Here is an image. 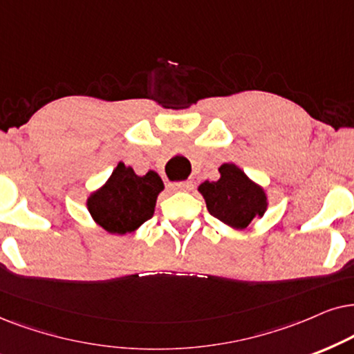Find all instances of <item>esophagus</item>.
<instances>
[{
    "label": "esophagus",
    "mask_w": 354,
    "mask_h": 354,
    "mask_svg": "<svg viewBox=\"0 0 354 354\" xmlns=\"http://www.w3.org/2000/svg\"><path fill=\"white\" fill-rule=\"evenodd\" d=\"M192 183L191 181H178V183H171L169 187L171 191H191L192 189Z\"/></svg>",
    "instance_id": "1"
}]
</instances>
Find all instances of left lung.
<instances>
[{"label": "left lung", "mask_w": 354, "mask_h": 354, "mask_svg": "<svg viewBox=\"0 0 354 354\" xmlns=\"http://www.w3.org/2000/svg\"><path fill=\"white\" fill-rule=\"evenodd\" d=\"M218 171V181H204L199 186L207 210L233 228H246L254 216L266 212V192L233 163L221 165Z\"/></svg>", "instance_id": "left-lung-1"}]
</instances>
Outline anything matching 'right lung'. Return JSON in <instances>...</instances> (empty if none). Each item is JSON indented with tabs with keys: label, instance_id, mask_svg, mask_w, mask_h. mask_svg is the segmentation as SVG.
I'll return each mask as SVG.
<instances>
[{
	"label": "right lung",
	"instance_id": "1",
	"mask_svg": "<svg viewBox=\"0 0 354 354\" xmlns=\"http://www.w3.org/2000/svg\"><path fill=\"white\" fill-rule=\"evenodd\" d=\"M163 181L155 171L138 176L133 168L120 163L106 185L87 201L88 212L108 233L126 234L150 220Z\"/></svg>",
	"mask_w": 354,
	"mask_h": 354
}]
</instances>
